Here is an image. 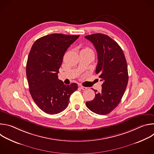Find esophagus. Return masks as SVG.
<instances>
[{"mask_svg": "<svg viewBox=\"0 0 154 154\" xmlns=\"http://www.w3.org/2000/svg\"><path fill=\"white\" fill-rule=\"evenodd\" d=\"M79 87L80 88V89H82V90H86L87 89V88L86 87H85V86H82V85H80V84H79Z\"/></svg>", "mask_w": 154, "mask_h": 154, "instance_id": "34e87169", "label": "esophagus"}]
</instances>
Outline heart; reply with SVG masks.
<instances>
[{
  "label": "heart",
  "mask_w": 154,
  "mask_h": 154,
  "mask_svg": "<svg viewBox=\"0 0 154 154\" xmlns=\"http://www.w3.org/2000/svg\"><path fill=\"white\" fill-rule=\"evenodd\" d=\"M84 50H91V49H88V48H86V49H84Z\"/></svg>",
  "instance_id": "b5f03b06"
}]
</instances>
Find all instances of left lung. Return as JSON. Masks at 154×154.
I'll return each mask as SVG.
<instances>
[{
    "label": "left lung",
    "mask_w": 154,
    "mask_h": 154,
    "mask_svg": "<svg viewBox=\"0 0 154 154\" xmlns=\"http://www.w3.org/2000/svg\"><path fill=\"white\" fill-rule=\"evenodd\" d=\"M95 47L98 62L96 73L103 82L102 91L96 93L93 100L86 106L96 114L105 115L118 105L127 87L128 75L127 61L118 44L106 35L94 33L85 36Z\"/></svg>",
    "instance_id": "8db88e82"
}]
</instances>
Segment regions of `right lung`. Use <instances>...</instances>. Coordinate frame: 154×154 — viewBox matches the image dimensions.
Here are the masks:
<instances>
[{"label": "right lung", "instance_id": "obj_1", "mask_svg": "<svg viewBox=\"0 0 154 154\" xmlns=\"http://www.w3.org/2000/svg\"><path fill=\"white\" fill-rule=\"evenodd\" d=\"M79 37L52 33L38 39L32 45L26 66L29 91L46 113L55 115L64 110L70 96L78 89L75 83L64 85L58 73L64 53Z\"/></svg>", "mask_w": 154, "mask_h": 154}]
</instances>
